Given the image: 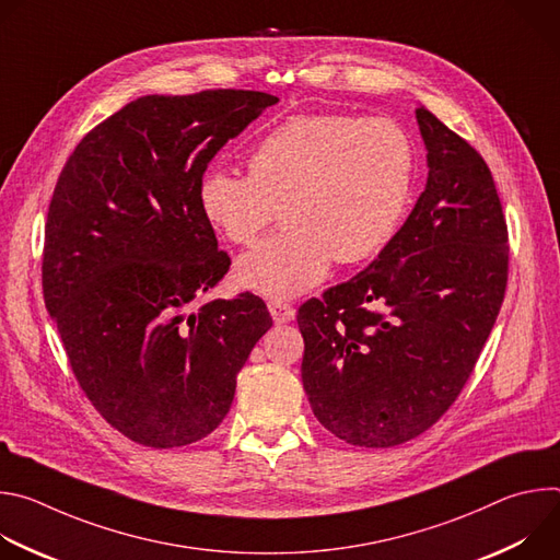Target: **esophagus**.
I'll use <instances>...</instances> for the list:
<instances>
[{
    "label": "esophagus",
    "instance_id": "obj_1",
    "mask_svg": "<svg viewBox=\"0 0 560 560\" xmlns=\"http://www.w3.org/2000/svg\"><path fill=\"white\" fill-rule=\"evenodd\" d=\"M268 310L275 318V324H290L294 318V307L285 301H270L268 303Z\"/></svg>",
    "mask_w": 560,
    "mask_h": 560
}]
</instances>
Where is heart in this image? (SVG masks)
I'll return each instance as SVG.
<instances>
[{"instance_id": "heart-1", "label": "heart", "mask_w": 560, "mask_h": 560, "mask_svg": "<svg viewBox=\"0 0 560 560\" xmlns=\"http://www.w3.org/2000/svg\"><path fill=\"white\" fill-rule=\"evenodd\" d=\"M248 173L208 168L199 210L232 244L250 246L281 206L285 225L236 261V281L285 299L335 259L357 264L389 242L410 203L415 148L385 117L294 115L257 139Z\"/></svg>"}]
</instances>
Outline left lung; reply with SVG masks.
I'll list each match as a JSON object with an SVG mask.
<instances>
[{"mask_svg": "<svg viewBox=\"0 0 560 560\" xmlns=\"http://www.w3.org/2000/svg\"><path fill=\"white\" fill-rule=\"evenodd\" d=\"M428 184L378 257L299 307L301 381L326 430L394 447L432 428L469 378L508 285V225L483 156L425 106Z\"/></svg>", "mask_w": 560, "mask_h": 560, "instance_id": "1", "label": "left lung"}]
</instances>
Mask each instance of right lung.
<instances>
[{
	"label": "right lung",
	"mask_w": 560,
	"mask_h": 560,
	"mask_svg": "<svg viewBox=\"0 0 560 560\" xmlns=\"http://www.w3.org/2000/svg\"><path fill=\"white\" fill-rule=\"evenodd\" d=\"M279 100L257 91L145 95L93 128L55 186L44 301L95 410L168 450L225 419L266 303L244 292L186 307L230 268L197 186L210 159Z\"/></svg>",
	"instance_id": "right-lung-1"
}]
</instances>
